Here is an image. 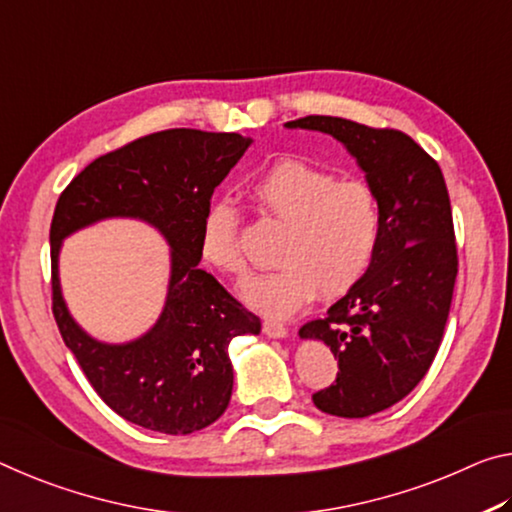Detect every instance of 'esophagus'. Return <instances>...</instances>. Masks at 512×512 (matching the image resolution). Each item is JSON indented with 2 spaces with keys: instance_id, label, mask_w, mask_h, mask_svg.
Returning a JSON list of instances; mask_svg holds the SVG:
<instances>
[{
  "instance_id": "34e87169",
  "label": "esophagus",
  "mask_w": 512,
  "mask_h": 512,
  "mask_svg": "<svg viewBox=\"0 0 512 512\" xmlns=\"http://www.w3.org/2000/svg\"><path fill=\"white\" fill-rule=\"evenodd\" d=\"M263 333L267 335V338H286L288 329H286V324H281L279 320H265Z\"/></svg>"
}]
</instances>
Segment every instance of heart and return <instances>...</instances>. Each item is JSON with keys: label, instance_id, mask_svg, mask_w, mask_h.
Segmentation results:
<instances>
[{"label": "heart", "instance_id": "b5f03b06", "mask_svg": "<svg viewBox=\"0 0 512 512\" xmlns=\"http://www.w3.org/2000/svg\"><path fill=\"white\" fill-rule=\"evenodd\" d=\"M249 197L283 224L276 242V270L242 283L240 295L256 311L286 317L320 290L335 297L354 288L370 270L381 242V204L365 181H338L301 161H279L251 181ZM201 261L215 272H245L240 211L231 201L208 204L199 231Z\"/></svg>", "mask_w": 512, "mask_h": 512}]
</instances>
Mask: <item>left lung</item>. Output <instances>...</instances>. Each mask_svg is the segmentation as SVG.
<instances>
[{
	"label": "left lung",
	"instance_id": "8db88e82",
	"mask_svg": "<svg viewBox=\"0 0 512 512\" xmlns=\"http://www.w3.org/2000/svg\"><path fill=\"white\" fill-rule=\"evenodd\" d=\"M329 133L356 158L381 204V242L354 288L299 329L338 358V379L313 395L322 413L367 417L395 406L429 372L454 297L458 256L440 165L395 129L331 115L286 122Z\"/></svg>",
	"mask_w": 512,
	"mask_h": 512
}]
</instances>
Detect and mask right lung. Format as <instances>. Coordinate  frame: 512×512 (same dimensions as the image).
<instances>
[{"mask_svg": "<svg viewBox=\"0 0 512 512\" xmlns=\"http://www.w3.org/2000/svg\"><path fill=\"white\" fill-rule=\"evenodd\" d=\"M240 133L167 129L99 156L58 197L52 245V311L65 347L117 415L142 429L188 435L229 406V342L261 333V320L199 270V231L215 188L251 145ZM113 216L140 219L171 245V283L157 324L111 346L92 339L66 311L57 276L62 240Z\"/></svg>", "mask_w": 512, "mask_h": 512, "instance_id": "add662e5", "label": "right lung"}]
</instances>
